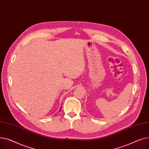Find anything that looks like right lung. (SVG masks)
I'll use <instances>...</instances> for the list:
<instances>
[{
    "label": "right lung",
    "instance_id": "1",
    "mask_svg": "<svg viewBox=\"0 0 149 149\" xmlns=\"http://www.w3.org/2000/svg\"><path fill=\"white\" fill-rule=\"evenodd\" d=\"M61 109V108H60V109H59V111H60V110Z\"/></svg>",
    "mask_w": 149,
    "mask_h": 149
}]
</instances>
